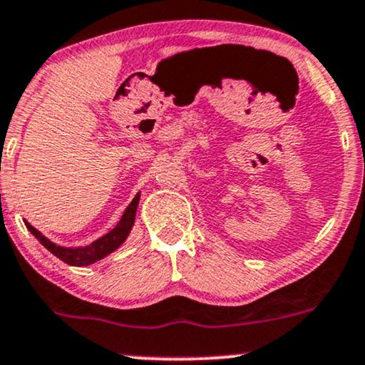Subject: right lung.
<instances>
[{"instance_id":"obj_1","label":"right lung","mask_w":365,"mask_h":365,"mask_svg":"<svg viewBox=\"0 0 365 365\" xmlns=\"http://www.w3.org/2000/svg\"><path fill=\"white\" fill-rule=\"evenodd\" d=\"M138 204H139V194L134 197L129 205H127V209L124 210V214H122L118 225L113 227V230L108 231L107 235L102 236V238H98L91 245H88V247H80V248L57 247L56 243H52L51 240H47L41 231L35 230L30 222L25 221V226H27V230L32 232L35 238L41 241L43 247L49 250L52 255H56L59 260H63L64 263H68V265H73V267H85L102 260L103 257H107L108 253L115 252V250L124 243L127 236H129L130 230H133Z\"/></svg>"}]
</instances>
